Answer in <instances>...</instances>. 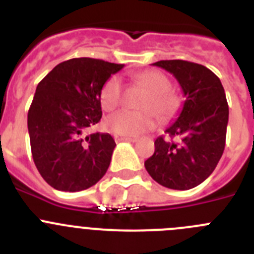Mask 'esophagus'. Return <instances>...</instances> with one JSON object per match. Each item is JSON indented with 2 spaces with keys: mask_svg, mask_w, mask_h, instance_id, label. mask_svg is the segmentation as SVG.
Here are the masks:
<instances>
[{
  "mask_svg": "<svg viewBox=\"0 0 254 254\" xmlns=\"http://www.w3.org/2000/svg\"><path fill=\"white\" fill-rule=\"evenodd\" d=\"M114 140L116 142H121V141H131V142H136L137 137H131V136H118V134H114Z\"/></svg>",
  "mask_w": 254,
  "mask_h": 254,
  "instance_id": "34e87169",
  "label": "esophagus"
}]
</instances>
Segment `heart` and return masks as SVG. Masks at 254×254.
<instances>
[{
    "mask_svg": "<svg viewBox=\"0 0 254 254\" xmlns=\"http://www.w3.org/2000/svg\"><path fill=\"white\" fill-rule=\"evenodd\" d=\"M133 80L147 90L140 105L147 111H121L112 114L104 121L105 128L109 132L122 136H138L156 126V118L152 111L161 121H168L178 112L181 99L178 94L170 89L172 82L165 73L156 69H147L136 73ZM122 91V82L118 76H111L104 82L100 90V103L105 111H113L121 104Z\"/></svg>",
    "mask_w": 254,
    "mask_h": 254,
    "instance_id": "obj_1",
    "label": "heart"
}]
</instances>
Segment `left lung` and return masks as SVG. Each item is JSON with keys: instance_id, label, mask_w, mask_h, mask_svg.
Instances as JSON below:
<instances>
[{"instance_id": "1", "label": "left lung", "mask_w": 254, "mask_h": 254, "mask_svg": "<svg viewBox=\"0 0 254 254\" xmlns=\"http://www.w3.org/2000/svg\"><path fill=\"white\" fill-rule=\"evenodd\" d=\"M178 80L186 102L167 128L170 138L155 140L145 168L159 185L186 190L201 185L214 172L225 149L229 107L220 78L202 64L183 60L159 61Z\"/></svg>"}]
</instances>
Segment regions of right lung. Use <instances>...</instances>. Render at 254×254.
<instances>
[{"mask_svg": "<svg viewBox=\"0 0 254 254\" xmlns=\"http://www.w3.org/2000/svg\"><path fill=\"white\" fill-rule=\"evenodd\" d=\"M122 68L103 60L72 58L38 84L28 112L31 155L40 176L56 190H87L107 173L113 137L84 132L102 118V86Z\"/></svg>", "mask_w": 254, "mask_h": 254, "instance_id": "add662e5", "label": "right lung"}]
</instances>
